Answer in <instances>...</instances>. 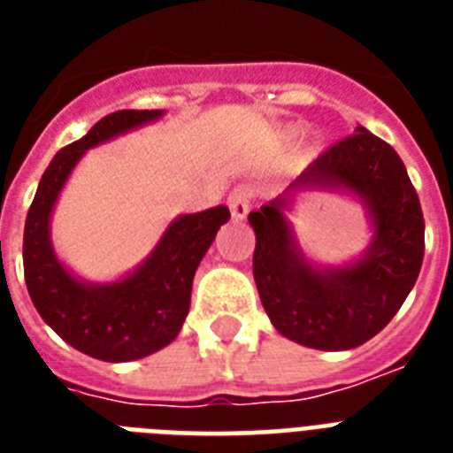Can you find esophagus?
<instances>
[{"label":"esophagus","mask_w":453,"mask_h":453,"mask_svg":"<svg viewBox=\"0 0 453 453\" xmlns=\"http://www.w3.org/2000/svg\"><path fill=\"white\" fill-rule=\"evenodd\" d=\"M251 199H254V190H251V185L240 183L234 185L230 195H227V206H230V213H233L234 220H242L251 209Z\"/></svg>","instance_id":"34e87169"}]
</instances>
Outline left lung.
<instances>
[{
    "instance_id": "left-lung-1",
    "label": "left lung",
    "mask_w": 453,
    "mask_h": 453,
    "mask_svg": "<svg viewBox=\"0 0 453 453\" xmlns=\"http://www.w3.org/2000/svg\"><path fill=\"white\" fill-rule=\"evenodd\" d=\"M291 188H348L365 199L373 242L348 268L319 273L291 240L280 197L249 213L256 233L254 280L282 336L317 350H350L402 308L421 273L426 223L400 155L365 127L305 166Z\"/></svg>"
}]
</instances>
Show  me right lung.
Returning a JSON list of instances; mask_svg holds the SVG:
<instances>
[{"mask_svg":"<svg viewBox=\"0 0 453 453\" xmlns=\"http://www.w3.org/2000/svg\"><path fill=\"white\" fill-rule=\"evenodd\" d=\"M157 117L162 110H119L63 148L39 180L25 220L23 268L35 308L63 341L103 362L148 357L178 336L190 310L195 270L230 219L227 206L180 216L150 258L122 282L91 287L60 265L49 240V219L74 164L88 148Z\"/></svg>","mask_w":453,"mask_h":453,"instance_id":"1","label":"right lung"}]
</instances>
